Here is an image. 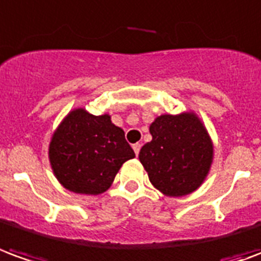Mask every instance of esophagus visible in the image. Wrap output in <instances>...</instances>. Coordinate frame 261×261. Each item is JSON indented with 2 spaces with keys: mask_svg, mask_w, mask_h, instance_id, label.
<instances>
[{
  "mask_svg": "<svg viewBox=\"0 0 261 261\" xmlns=\"http://www.w3.org/2000/svg\"><path fill=\"white\" fill-rule=\"evenodd\" d=\"M132 147H134V151H135V154H136V156H138V154H139V151H140V147H142V145H140V143H135V145L132 146Z\"/></svg>",
  "mask_w": 261,
  "mask_h": 261,
  "instance_id": "esophagus-1",
  "label": "esophagus"
}]
</instances>
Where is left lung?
<instances>
[{"label":"left lung","mask_w":261,"mask_h":261,"mask_svg":"<svg viewBox=\"0 0 261 261\" xmlns=\"http://www.w3.org/2000/svg\"><path fill=\"white\" fill-rule=\"evenodd\" d=\"M151 140L139 160L153 187L167 197H184L198 190L210 173L214 143L195 112L157 116L149 127Z\"/></svg>","instance_id":"8db88e82"}]
</instances>
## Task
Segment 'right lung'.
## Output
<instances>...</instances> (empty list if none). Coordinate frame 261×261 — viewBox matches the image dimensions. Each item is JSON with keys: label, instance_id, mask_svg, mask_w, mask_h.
Wrapping results in <instances>:
<instances>
[{"label": "right lung", "instance_id": "1", "mask_svg": "<svg viewBox=\"0 0 261 261\" xmlns=\"http://www.w3.org/2000/svg\"><path fill=\"white\" fill-rule=\"evenodd\" d=\"M134 157L125 132L112 123L111 115L95 116L84 108L68 112L49 145L57 181L68 191L86 195L105 193L122 164Z\"/></svg>", "mask_w": 261, "mask_h": 261}]
</instances>
